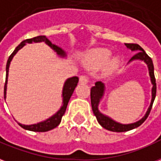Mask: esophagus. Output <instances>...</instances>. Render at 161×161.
<instances>
[{"mask_svg": "<svg viewBox=\"0 0 161 161\" xmlns=\"http://www.w3.org/2000/svg\"><path fill=\"white\" fill-rule=\"evenodd\" d=\"M80 82L82 84H86L88 82V80L85 75H80Z\"/></svg>", "mask_w": 161, "mask_h": 161, "instance_id": "obj_1", "label": "esophagus"}]
</instances>
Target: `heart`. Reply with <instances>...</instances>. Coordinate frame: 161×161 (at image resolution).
Returning <instances> with one entry per match:
<instances>
[{
	"label": "heart",
	"mask_w": 161,
	"mask_h": 161,
	"mask_svg": "<svg viewBox=\"0 0 161 161\" xmlns=\"http://www.w3.org/2000/svg\"><path fill=\"white\" fill-rule=\"evenodd\" d=\"M110 56H111V51L106 50V49L95 50L92 53L91 63L93 66H101L107 62ZM116 63H117V60L112 59L108 63L107 68L108 69H112L116 65Z\"/></svg>",
	"instance_id": "obj_1"
}]
</instances>
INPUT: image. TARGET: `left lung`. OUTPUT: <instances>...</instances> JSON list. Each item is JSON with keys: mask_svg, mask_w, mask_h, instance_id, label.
<instances>
[{"mask_svg": "<svg viewBox=\"0 0 161 161\" xmlns=\"http://www.w3.org/2000/svg\"><path fill=\"white\" fill-rule=\"evenodd\" d=\"M125 45H126L128 49H130L132 51H136V53L131 57L130 62L134 61V60H142L144 63H146V64L147 65L150 78H151V82L153 84L152 100H151V104H150L149 108L147 109L146 114L141 120L137 121L134 124H119L118 122L112 120L111 118H109L107 116L102 114L101 112L98 111V104H99V101H100L102 97L104 96V92H105V85L101 81L96 82L94 86H92L91 88V104H92V111H93V114L95 115V117L97 118L98 124H100L102 127L105 128V130L113 131V132H125V131H129V130L136 129V128L139 127L141 124H142L144 123V121L146 120L147 117H148V115H149L150 111L152 109L153 101H154V98H155L156 96V80L155 77H154L153 64L152 59L147 56V54L144 51V50L139 44H137V43H125Z\"/></svg>", "mask_w": 161, "mask_h": 161, "instance_id": "8db88e82", "label": "left lung"}]
</instances>
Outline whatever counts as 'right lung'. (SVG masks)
<instances>
[{
	"mask_svg": "<svg viewBox=\"0 0 161 161\" xmlns=\"http://www.w3.org/2000/svg\"><path fill=\"white\" fill-rule=\"evenodd\" d=\"M32 42L34 43H38V42H44V43L48 44L49 46L53 49L56 51L57 55L63 56H66V53L63 51L60 47L56 46L55 44L51 43L45 36H37V37H32V38H29V39H25V40L22 41L18 46L16 47V49L14 50V52L10 55L9 58L8 60V63H7V66H6V81H5V86H4V98L6 99V94H7V84H8V69H9V65L11 63L13 57L14 56L15 54L18 52L19 50H20L22 47L24 46L25 44L26 43H31ZM79 81V78L77 76L75 77H71L66 80V82L64 83L63 86V105H62V107L60 109L59 111L56 112V114L53 115L51 118H48L47 120L38 123L36 124H31V125H25V124H19V126L25 129V130H31V131H35V132H46L50 130H53L56 126H58L59 124L62 121V118L66 111L67 105L69 104V101L71 96H72L73 92L75 89L76 86L78 84Z\"/></svg>",
	"mask_w": 161,
	"mask_h": 161,
	"instance_id": "1",
	"label": "right lung"
}]
</instances>
